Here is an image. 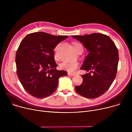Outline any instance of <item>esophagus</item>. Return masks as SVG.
<instances>
[{
  "label": "esophagus",
  "instance_id": "obj_1",
  "mask_svg": "<svg viewBox=\"0 0 132 132\" xmlns=\"http://www.w3.org/2000/svg\"><path fill=\"white\" fill-rule=\"evenodd\" d=\"M68 76H73L75 75V73H70V72H68Z\"/></svg>",
  "mask_w": 132,
  "mask_h": 132
}]
</instances>
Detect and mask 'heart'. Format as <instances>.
Instances as JSON below:
<instances>
[{"label": "heart", "mask_w": 132, "mask_h": 132, "mask_svg": "<svg viewBox=\"0 0 132 132\" xmlns=\"http://www.w3.org/2000/svg\"><path fill=\"white\" fill-rule=\"evenodd\" d=\"M72 45L77 52L78 51V50L81 47H82L81 45L77 42H73ZM78 65L79 63L76 61H65L62 63L60 64V67L61 68L69 71L72 72L74 71L75 70L77 69Z\"/></svg>", "instance_id": "b5f03b06"}]
</instances>
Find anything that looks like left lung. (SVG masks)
Listing matches in <instances>:
<instances>
[{
    "instance_id": "left-lung-1",
    "label": "left lung",
    "mask_w": 132,
    "mask_h": 132,
    "mask_svg": "<svg viewBox=\"0 0 132 132\" xmlns=\"http://www.w3.org/2000/svg\"><path fill=\"white\" fill-rule=\"evenodd\" d=\"M72 37L89 52L80 69L89 71L82 75V84L76 86V92L88 98H96L109 88L116 77L119 60L115 43L107 35L93 33Z\"/></svg>"
}]
</instances>
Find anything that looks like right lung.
Masks as SVG:
<instances>
[{
    "instance_id": "obj_1",
    "label": "right lung",
    "mask_w": 132,
    "mask_h": 132,
    "mask_svg": "<svg viewBox=\"0 0 132 132\" xmlns=\"http://www.w3.org/2000/svg\"><path fill=\"white\" fill-rule=\"evenodd\" d=\"M68 36H54L43 32L29 34L22 40L17 51V75L24 89L37 98L53 94L60 77L67 76L56 70L53 50Z\"/></svg>"
}]
</instances>
